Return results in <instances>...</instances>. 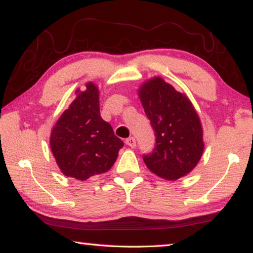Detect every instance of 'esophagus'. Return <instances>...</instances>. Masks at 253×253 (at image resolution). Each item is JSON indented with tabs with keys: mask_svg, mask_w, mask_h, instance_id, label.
<instances>
[{
	"mask_svg": "<svg viewBox=\"0 0 253 253\" xmlns=\"http://www.w3.org/2000/svg\"><path fill=\"white\" fill-rule=\"evenodd\" d=\"M126 145H128V146L131 147V148H135L136 147L135 137H129V138H127L126 139Z\"/></svg>",
	"mask_w": 253,
	"mask_h": 253,
	"instance_id": "esophagus-1",
	"label": "esophagus"
}]
</instances>
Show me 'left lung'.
<instances>
[{"instance_id": "obj_1", "label": "left lung", "mask_w": 253, "mask_h": 253, "mask_svg": "<svg viewBox=\"0 0 253 253\" xmlns=\"http://www.w3.org/2000/svg\"><path fill=\"white\" fill-rule=\"evenodd\" d=\"M139 98L156 137L153 151L143 155L145 164L170 181L190 173L204 148L201 122L191 101L158 77L142 85Z\"/></svg>"}]
</instances>
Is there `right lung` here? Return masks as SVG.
<instances>
[{"label": "right lung", "mask_w": 253, "mask_h": 253, "mask_svg": "<svg viewBox=\"0 0 253 253\" xmlns=\"http://www.w3.org/2000/svg\"><path fill=\"white\" fill-rule=\"evenodd\" d=\"M85 87L63 111L50 138L61 172L80 181L110 169L124 146L110 124L100 116L98 88L91 83Z\"/></svg>", "instance_id": "right-lung-1"}]
</instances>
